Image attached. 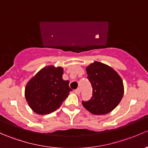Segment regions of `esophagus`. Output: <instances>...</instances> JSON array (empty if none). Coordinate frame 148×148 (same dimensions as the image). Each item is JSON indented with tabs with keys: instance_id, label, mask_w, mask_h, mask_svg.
<instances>
[{
	"instance_id": "esophagus-1",
	"label": "esophagus",
	"mask_w": 148,
	"mask_h": 148,
	"mask_svg": "<svg viewBox=\"0 0 148 148\" xmlns=\"http://www.w3.org/2000/svg\"><path fill=\"white\" fill-rule=\"evenodd\" d=\"M75 91V93L77 94H80V92H81V89L79 88H77V89H75V91Z\"/></svg>"
}]
</instances>
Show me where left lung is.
<instances>
[{
    "label": "left lung",
    "mask_w": 148,
    "mask_h": 148,
    "mask_svg": "<svg viewBox=\"0 0 148 148\" xmlns=\"http://www.w3.org/2000/svg\"><path fill=\"white\" fill-rule=\"evenodd\" d=\"M86 73L93 92L90 100L82 101L84 107L94 115L110 113L119 105L123 96L121 77L109 66L99 62L87 66Z\"/></svg>",
    "instance_id": "obj_1"
}]
</instances>
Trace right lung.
<instances>
[{"instance_id": "add662e5", "label": "right lung", "mask_w": 148, "mask_h": 148, "mask_svg": "<svg viewBox=\"0 0 148 148\" xmlns=\"http://www.w3.org/2000/svg\"><path fill=\"white\" fill-rule=\"evenodd\" d=\"M63 69L48 66L32 77L25 87V99L37 114H49L60 107L72 91L62 79Z\"/></svg>"}]
</instances>
